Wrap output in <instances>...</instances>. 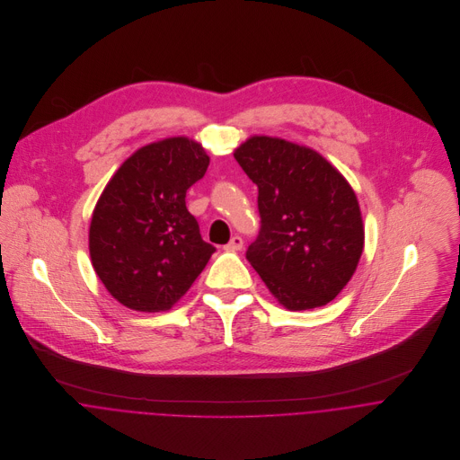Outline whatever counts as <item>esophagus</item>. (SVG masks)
<instances>
[{"label": "esophagus", "instance_id": "esophagus-1", "mask_svg": "<svg viewBox=\"0 0 460 460\" xmlns=\"http://www.w3.org/2000/svg\"><path fill=\"white\" fill-rule=\"evenodd\" d=\"M243 237H239V235H234L232 239H230V243L225 246V250L226 252H241L243 250Z\"/></svg>", "mask_w": 460, "mask_h": 460}]
</instances>
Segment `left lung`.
Listing matches in <instances>:
<instances>
[{
  "label": "left lung",
  "instance_id": "left-lung-1",
  "mask_svg": "<svg viewBox=\"0 0 460 460\" xmlns=\"http://www.w3.org/2000/svg\"><path fill=\"white\" fill-rule=\"evenodd\" d=\"M234 157L259 188L261 232L246 259L285 308L328 305L363 253L352 188L321 154L279 137L253 136Z\"/></svg>",
  "mask_w": 460,
  "mask_h": 460
}]
</instances>
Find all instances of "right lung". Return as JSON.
I'll use <instances>...</instances> for the list:
<instances>
[{
    "mask_svg": "<svg viewBox=\"0 0 460 460\" xmlns=\"http://www.w3.org/2000/svg\"><path fill=\"white\" fill-rule=\"evenodd\" d=\"M208 163L197 141L168 137L134 152L102 191L90 223V257L124 306L170 310L216 252L186 207Z\"/></svg>",
    "mask_w": 460,
    "mask_h": 460,
    "instance_id": "add662e5",
    "label": "right lung"
}]
</instances>
